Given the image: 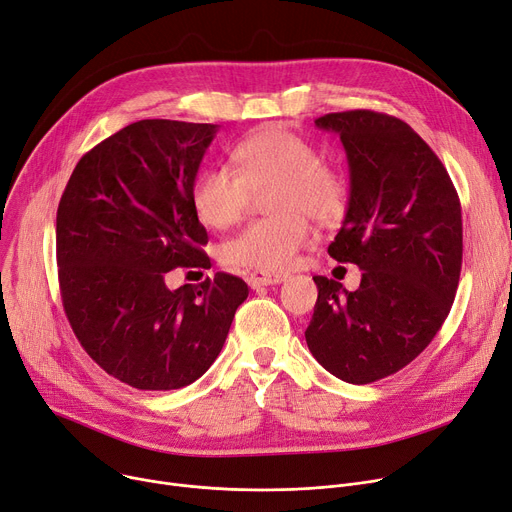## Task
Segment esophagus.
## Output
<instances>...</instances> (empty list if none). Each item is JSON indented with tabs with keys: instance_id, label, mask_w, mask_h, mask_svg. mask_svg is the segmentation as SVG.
<instances>
[{
	"instance_id": "esophagus-1",
	"label": "esophagus",
	"mask_w": 512,
	"mask_h": 512,
	"mask_svg": "<svg viewBox=\"0 0 512 512\" xmlns=\"http://www.w3.org/2000/svg\"><path fill=\"white\" fill-rule=\"evenodd\" d=\"M251 288H261V286H274L284 282L282 274H267V271H253V274L247 278Z\"/></svg>"
}]
</instances>
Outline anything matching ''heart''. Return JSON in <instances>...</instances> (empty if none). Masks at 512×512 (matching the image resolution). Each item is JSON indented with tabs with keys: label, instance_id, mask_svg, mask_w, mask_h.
Instances as JSON below:
<instances>
[{
	"label": "heart",
	"instance_id": "obj_1",
	"mask_svg": "<svg viewBox=\"0 0 512 512\" xmlns=\"http://www.w3.org/2000/svg\"><path fill=\"white\" fill-rule=\"evenodd\" d=\"M228 166L201 168L193 179L191 206L197 220L224 230L241 220L251 195L265 193L269 214L230 236L220 247V259L232 267L259 271L290 269L300 251L311 243V226L333 222L346 206V179L335 166L319 160L311 142L284 127H265L230 150Z\"/></svg>",
	"mask_w": 512,
	"mask_h": 512
}]
</instances>
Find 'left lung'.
Wrapping results in <instances>:
<instances>
[{
	"label": "left lung",
	"instance_id": "obj_1",
	"mask_svg": "<svg viewBox=\"0 0 512 512\" xmlns=\"http://www.w3.org/2000/svg\"><path fill=\"white\" fill-rule=\"evenodd\" d=\"M335 131L350 166V201L327 253L362 269L360 288L315 276L304 337L333 377L368 385L410 364L445 323L459 286L463 224L457 189L405 121L377 111L315 119Z\"/></svg>",
	"mask_w": 512,
	"mask_h": 512
}]
</instances>
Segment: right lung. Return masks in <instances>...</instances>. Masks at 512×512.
<instances>
[{"label": "right lung", "instance_id": "1", "mask_svg": "<svg viewBox=\"0 0 512 512\" xmlns=\"http://www.w3.org/2000/svg\"><path fill=\"white\" fill-rule=\"evenodd\" d=\"M212 123L144 119L76 164L57 208L59 290L86 354L142 391L181 389L218 358L247 284L224 271L168 290L175 267L210 269L191 187Z\"/></svg>", "mask_w": 512, "mask_h": 512}]
</instances>
